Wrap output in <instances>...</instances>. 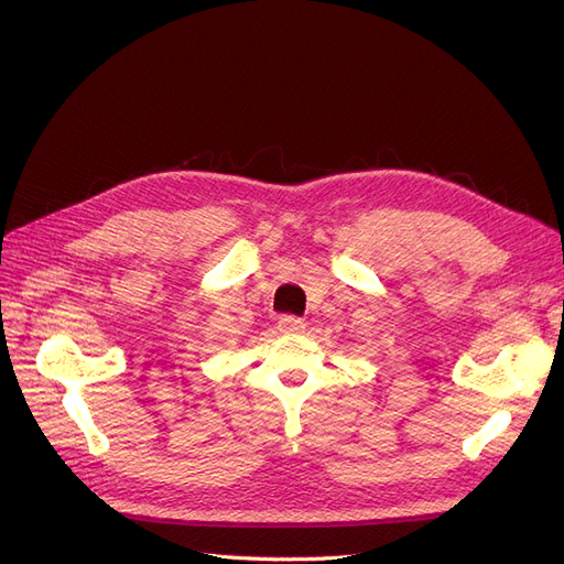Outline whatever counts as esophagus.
Wrapping results in <instances>:
<instances>
[{
	"label": "esophagus",
	"mask_w": 564,
	"mask_h": 564,
	"mask_svg": "<svg viewBox=\"0 0 564 564\" xmlns=\"http://www.w3.org/2000/svg\"><path fill=\"white\" fill-rule=\"evenodd\" d=\"M305 329V322L294 315H284L280 317V332L284 334H301Z\"/></svg>",
	"instance_id": "1"
}]
</instances>
